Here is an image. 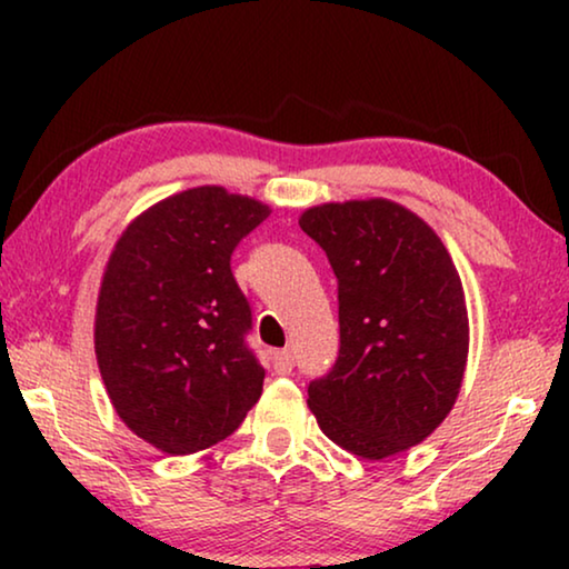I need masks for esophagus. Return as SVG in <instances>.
<instances>
[{"label":"esophagus","mask_w":569,"mask_h":569,"mask_svg":"<svg viewBox=\"0 0 569 569\" xmlns=\"http://www.w3.org/2000/svg\"><path fill=\"white\" fill-rule=\"evenodd\" d=\"M271 362H274V372L277 376H290L292 368H295V360H292V352H274L271 357Z\"/></svg>","instance_id":"1"}]
</instances>
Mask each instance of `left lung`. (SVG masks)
I'll use <instances>...</instances> for the list:
<instances>
[{"label": "left lung", "mask_w": 569, "mask_h": 569, "mask_svg": "<svg viewBox=\"0 0 569 569\" xmlns=\"http://www.w3.org/2000/svg\"><path fill=\"white\" fill-rule=\"evenodd\" d=\"M339 282V357L310 380L323 435L380 461L435 432L461 391L469 316L453 259L425 220L388 199L300 217Z\"/></svg>", "instance_id": "1"}]
</instances>
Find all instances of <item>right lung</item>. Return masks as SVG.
I'll return each mask as SVG.
<instances>
[{"mask_svg": "<svg viewBox=\"0 0 569 569\" xmlns=\"http://www.w3.org/2000/svg\"><path fill=\"white\" fill-rule=\"evenodd\" d=\"M269 212L222 186L181 191L139 214L106 263L100 376L121 422L162 453L214 446L259 401L263 368L246 345L251 306L230 256Z\"/></svg>", "mask_w": 569, "mask_h": 569, "instance_id": "add662e5", "label": "right lung"}]
</instances>
